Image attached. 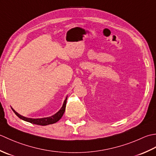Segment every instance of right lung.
Instances as JSON below:
<instances>
[{
	"label": "right lung",
	"instance_id": "right-lung-1",
	"mask_svg": "<svg viewBox=\"0 0 156 156\" xmlns=\"http://www.w3.org/2000/svg\"><path fill=\"white\" fill-rule=\"evenodd\" d=\"M66 100H67V97L66 98V99L64 101V103H63L62 108H60V110L58 111V112H56L55 114V115H53L52 116H50V117H47V118H42V119H30V118H27V117H24L23 116L20 115V114H18L17 112H15V111L12 108V110L15 112L16 115H17L19 117V118L25 120V121L29 122L30 123H33V124H35V125L46 126V125H51V124L56 123V122H58V120L62 118L63 114H64L65 111Z\"/></svg>",
	"mask_w": 156,
	"mask_h": 156
}]
</instances>
